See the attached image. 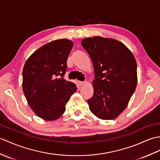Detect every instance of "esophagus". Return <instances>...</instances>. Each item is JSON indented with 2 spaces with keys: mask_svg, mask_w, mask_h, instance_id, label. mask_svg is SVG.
<instances>
[{
  "mask_svg": "<svg viewBox=\"0 0 160 160\" xmlns=\"http://www.w3.org/2000/svg\"><path fill=\"white\" fill-rule=\"evenodd\" d=\"M78 83L80 85H84V84H86V82L84 81H78Z\"/></svg>",
  "mask_w": 160,
  "mask_h": 160,
  "instance_id": "34e87169",
  "label": "esophagus"
}]
</instances>
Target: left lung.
Here are the masks:
<instances>
[{
    "instance_id": "left-lung-1",
    "label": "left lung",
    "mask_w": 160,
    "mask_h": 160,
    "mask_svg": "<svg viewBox=\"0 0 160 160\" xmlns=\"http://www.w3.org/2000/svg\"><path fill=\"white\" fill-rule=\"evenodd\" d=\"M95 71L94 93L87 100L91 112L103 120L117 118L125 108L137 84V64L123 43L94 37L82 40Z\"/></svg>"
}]
</instances>
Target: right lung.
<instances>
[{
  "instance_id": "add662e5",
  "label": "right lung",
  "mask_w": 160,
  "mask_h": 160,
  "mask_svg": "<svg viewBox=\"0 0 160 160\" xmlns=\"http://www.w3.org/2000/svg\"><path fill=\"white\" fill-rule=\"evenodd\" d=\"M72 46L68 39L53 41L39 48L25 62L23 92L30 107L43 119L54 121L60 117L77 90L73 82L63 79Z\"/></svg>"
}]
</instances>
